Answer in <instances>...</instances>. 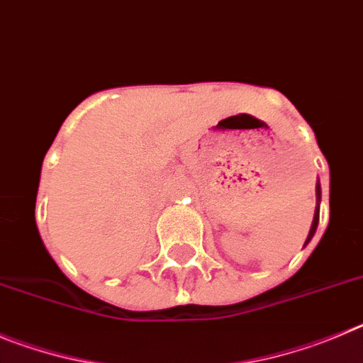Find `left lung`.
<instances>
[{
    "label": "left lung",
    "mask_w": 363,
    "mask_h": 363,
    "mask_svg": "<svg viewBox=\"0 0 363 363\" xmlns=\"http://www.w3.org/2000/svg\"><path fill=\"white\" fill-rule=\"evenodd\" d=\"M316 201L320 202V184H316ZM318 218H320V206H316L315 210V217H313V224H311V230H309V235H308V240H306V244L309 242L313 238V235H315L316 231V226H318Z\"/></svg>",
    "instance_id": "obj_1"
}]
</instances>
